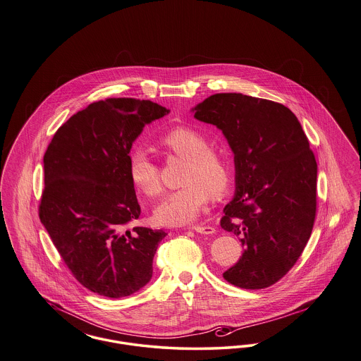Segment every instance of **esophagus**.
<instances>
[{
	"label": "esophagus",
	"mask_w": 361,
	"mask_h": 361,
	"mask_svg": "<svg viewBox=\"0 0 361 361\" xmlns=\"http://www.w3.org/2000/svg\"><path fill=\"white\" fill-rule=\"evenodd\" d=\"M192 230H195L196 233H200V234H214L215 233V228L212 226H203V224L192 226Z\"/></svg>",
	"instance_id": "obj_1"
}]
</instances>
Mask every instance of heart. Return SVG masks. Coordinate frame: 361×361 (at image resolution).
Segmentation results:
<instances>
[{
  "label": "heart",
  "mask_w": 361,
  "mask_h": 361,
  "mask_svg": "<svg viewBox=\"0 0 361 361\" xmlns=\"http://www.w3.org/2000/svg\"><path fill=\"white\" fill-rule=\"evenodd\" d=\"M169 153L185 158L184 185L168 193L154 208L155 221L162 226L193 224L204 212L211 193L222 196L231 181V166L224 152L207 146V137L190 127H177L159 137ZM128 176L134 187L146 196H157L161 185L159 166L142 147L128 154Z\"/></svg>",
  "instance_id": "b5f03b06"
}]
</instances>
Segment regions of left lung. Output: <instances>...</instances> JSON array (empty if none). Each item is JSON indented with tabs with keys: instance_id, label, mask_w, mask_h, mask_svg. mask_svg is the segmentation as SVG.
Listing matches in <instances>:
<instances>
[{
	"instance_id": "8db88e82",
	"label": "left lung",
	"mask_w": 361,
	"mask_h": 361,
	"mask_svg": "<svg viewBox=\"0 0 361 361\" xmlns=\"http://www.w3.org/2000/svg\"><path fill=\"white\" fill-rule=\"evenodd\" d=\"M216 126L234 153L235 195L221 226L243 249L224 280L267 288L300 257L315 221L317 161L298 118L283 104L242 93H216L193 109Z\"/></svg>"
}]
</instances>
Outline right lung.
Masks as SVG:
<instances>
[{
	"label": "right lung",
	"instance_id": "add662e5",
	"mask_svg": "<svg viewBox=\"0 0 361 361\" xmlns=\"http://www.w3.org/2000/svg\"><path fill=\"white\" fill-rule=\"evenodd\" d=\"M166 114L150 100L89 104L58 128L46 150L39 218L89 291L124 298L153 276V258L166 233L128 228L140 215L128 154L143 127Z\"/></svg>",
	"mask_w": 361,
	"mask_h": 361
}]
</instances>
